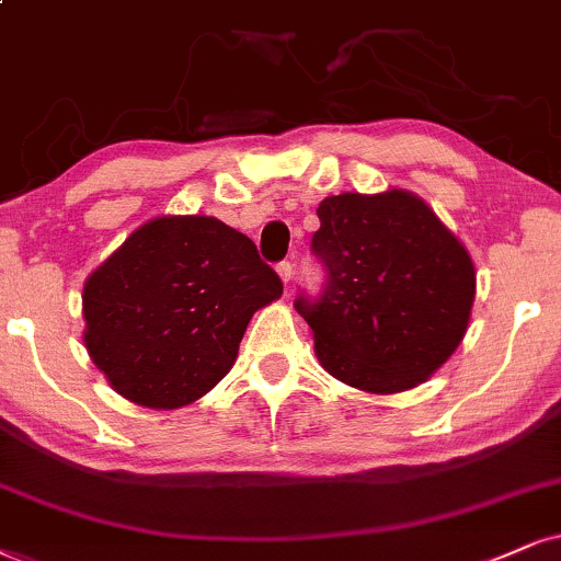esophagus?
<instances>
[{"mask_svg": "<svg viewBox=\"0 0 561 561\" xmlns=\"http://www.w3.org/2000/svg\"><path fill=\"white\" fill-rule=\"evenodd\" d=\"M278 275H280V280L288 286V283H291V278H294V265H291V262H280Z\"/></svg>", "mask_w": 561, "mask_h": 561, "instance_id": "esophagus-1", "label": "esophagus"}]
</instances>
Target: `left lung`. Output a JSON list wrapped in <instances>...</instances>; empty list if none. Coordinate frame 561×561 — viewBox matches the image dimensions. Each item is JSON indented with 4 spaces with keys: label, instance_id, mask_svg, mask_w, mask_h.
<instances>
[{
    "label": "left lung",
    "instance_id": "8db88e82",
    "mask_svg": "<svg viewBox=\"0 0 561 561\" xmlns=\"http://www.w3.org/2000/svg\"><path fill=\"white\" fill-rule=\"evenodd\" d=\"M314 254L328 267L320 299L296 312L317 362L356 390L392 396L426 382L466 337L476 299L468 249L408 190L324 197Z\"/></svg>",
    "mask_w": 561,
    "mask_h": 561
}]
</instances>
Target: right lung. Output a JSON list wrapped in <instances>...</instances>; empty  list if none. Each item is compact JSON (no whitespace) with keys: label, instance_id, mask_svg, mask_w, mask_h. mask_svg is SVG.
Listing matches in <instances>:
<instances>
[{"label":"right lung","instance_id":"right-lung-1","mask_svg":"<svg viewBox=\"0 0 561 561\" xmlns=\"http://www.w3.org/2000/svg\"><path fill=\"white\" fill-rule=\"evenodd\" d=\"M280 294L275 270L237 228L158 216L88 275L82 341L122 398L174 411L228 375L252 314Z\"/></svg>","mask_w":561,"mask_h":561}]
</instances>
